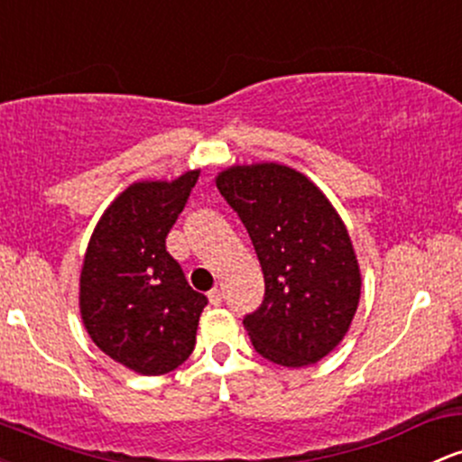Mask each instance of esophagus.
<instances>
[{"instance_id": "34e87169", "label": "esophagus", "mask_w": 462, "mask_h": 462, "mask_svg": "<svg viewBox=\"0 0 462 462\" xmlns=\"http://www.w3.org/2000/svg\"><path fill=\"white\" fill-rule=\"evenodd\" d=\"M208 300H210V305L219 307L223 302V293L221 289H210V293H208Z\"/></svg>"}]
</instances>
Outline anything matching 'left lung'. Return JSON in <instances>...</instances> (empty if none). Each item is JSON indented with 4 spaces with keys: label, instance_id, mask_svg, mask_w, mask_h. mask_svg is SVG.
Here are the masks:
<instances>
[{
    "label": "left lung",
    "instance_id": "8db88e82",
    "mask_svg": "<svg viewBox=\"0 0 462 462\" xmlns=\"http://www.w3.org/2000/svg\"><path fill=\"white\" fill-rule=\"evenodd\" d=\"M217 189L245 226L265 278L263 302L243 318L256 353L287 368L320 362L346 336L362 287L336 208L281 164L232 166Z\"/></svg>",
    "mask_w": 462,
    "mask_h": 462
}]
</instances>
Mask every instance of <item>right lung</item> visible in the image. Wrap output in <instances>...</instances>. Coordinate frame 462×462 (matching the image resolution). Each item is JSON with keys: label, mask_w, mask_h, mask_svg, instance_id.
Wrapping results in <instances>:
<instances>
[{"label": "right lung", "mask_w": 462, "mask_h": 462, "mask_svg": "<svg viewBox=\"0 0 462 462\" xmlns=\"http://www.w3.org/2000/svg\"><path fill=\"white\" fill-rule=\"evenodd\" d=\"M199 171L129 186L100 217L80 272V316L96 346L142 374H164L195 348L204 293L166 252Z\"/></svg>", "instance_id": "obj_1"}]
</instances>
